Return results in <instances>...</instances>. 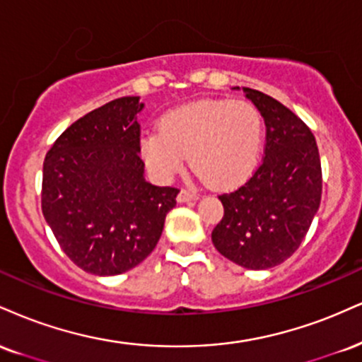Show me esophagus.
Masks as SVG:
<instances>
[{
	"label": "esophagus",
	"instance_id": "obj_1",
	"mask_svg": "<svg viewBox=\"0 0 362 362\" xmlns=\"http://www.w3.org/2000/svg\"><path fill=\"white\" fill-rule=\"evenodd\" d=\"M177 199H178V202H190V200H197L199 195L190 189H182Z\"/></svg>",
	"mask_w": 362,
	"mask_h": 362
}]
</instances>
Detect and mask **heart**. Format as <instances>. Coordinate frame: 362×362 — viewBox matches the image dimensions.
Listing matches in <instances>:
<instances>
[{
    "mask_svg": "<svg viewBox=\"0 0 362 362\" xmlns=\"http://www.w3.org/2000/svg\"><path fill=\"white\" fill-rule=\"evenodd\" d=\"M263 145V121L246 101L206 99L167 112L160 132L146 133L141 155L151 172L170 180L185 156L216 187H233L252 172Z\"/></svg>",
    "mask_w": 362,
    "mask_h": 362,
    "instance_id": "heart-1",
    "label": "heart"
}]
</instances>
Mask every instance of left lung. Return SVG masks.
Instances as JSON below:
<instances>
[{"instance_id":"8db88e82","label":"left lung","mask_w":362,"mask_h":362,"mask_svg":"<svg viewBox=\"0 0 362 362\" xmlns=\"http://www.w3.org/2000/svg\"><path fill=\"white\" fill-rule=\"evenodd\" d=\"M245 93L264 117V156L245 184L219 195L224 216L212 243L239 267L267 269L305 238L320 206L322 167L315 136L295 112L259 90Z\"/></svg>"}]
</instances>
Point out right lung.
<instances>
[{
  "label": "right lung",
  "mask_w": 362,
  "mask_h": 362,
  "mask_svg": "<svg viewBox=\"0 0 362 362\" xmlns=\"http://www.w3.org/2000/svg\"><path fill=\"white\" fill-rule=\"evenodd\" d=\"M143 106L138 95H126L87 112L43 160V217L72 263L93 275H119L141 263L180 192L143 177Z\"/></svg>",
  "instance_id": "add662e5"
}]
</instances>
